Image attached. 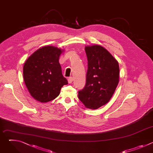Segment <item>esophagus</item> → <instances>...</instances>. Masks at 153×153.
I'll list each match as a JSON object with an SVG mask.
<instances>
[{
    "mask_svg": "<svg viewBox=\"0 0 153 153\" xmlns=\"http://www.w3.org/2000/svg\"><path fill=\"white\" fill-rule=\"evenodd\" d=\"M73 81V78L72 77H70L68 79V82L69 83H71Z\"/></svg>",
    "mask_w": 153,
    "mask_h": 153,
    "instance_id": "1",
    "label": "esophagus"
}]
</instances>
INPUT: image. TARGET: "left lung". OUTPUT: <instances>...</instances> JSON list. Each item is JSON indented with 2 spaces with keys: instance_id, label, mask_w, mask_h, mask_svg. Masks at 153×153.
Returning a JSON list of instances; mask_svg holds the SVG:
<instances>
[{
  "instance_id": "8db88e82",
  "label": "left lung",
  "mask_w": 153,
  "mask_h": 153,
  "mask_svg": "<svg viewBox=\"0 0 153 153\" xmlns=\"http://www.w3.org/2000/svg\"><path fill=\"white\" fill-rule=\"evenodd\" d=\"M88 60L86 84L78 97L86 108L95 110L112 97L119 80L118 62L102 46L85 48Z\"/></svg>"
}]
</instances>
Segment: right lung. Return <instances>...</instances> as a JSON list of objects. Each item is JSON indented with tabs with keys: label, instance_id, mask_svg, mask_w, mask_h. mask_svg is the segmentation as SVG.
<instances>
[{
	"label": "right lung",
	"instance_id": "obj_1",
	"mask_svg": "<svg viewBox=\"0 0 153 153\" xmlns=\"http://www.w3.org/2000/svg\"><path fill=\"white\" fill-rule=\"evenodd\" d=\"M63 50L45 46L36 50L26 60L23 68L24 79L31 96L45 103L54 100L68 81L62 73L59 62Z\"/></svg>",
	"mask_w": 153,
	"mask_h": 153
}]
</instances>
